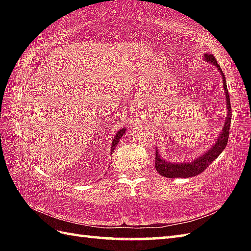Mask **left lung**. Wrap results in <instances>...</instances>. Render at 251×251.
Segmentation results:
<instances>
[{"label": "left lung", "instance_id": "obj_1", "mask_svg": "<svg viewBox=\"0 0 251 251\" xmlns=\"http://www.w3.org/2000/svg\"><path fill=\"white\" fill-rule=\"evenodd\" d=\"M204 59L207 62H211L215 65L218 70L222 74L223 79V89L226 93V108H227V114L226 119L225 121V126L222 127V131L219 138L217 139L215 146L210 148L209 150L205 152L202 155L197 157L196 159L189 163H172L168 161H164L158 153V150H155V168L157 173L166 178H190L194 177V176L200 175L201 173L209 166V165L215 161V159L220 155L222 151L225 150L226 147V143L228 140V134H230V126H231V119H232V106L230 102V95L227 92L226 81L223 74L221 68L218 65L215 56L212 54H205Z\"/></svg>", "mask_w": 251, "mask_h": 251}]
</instances>
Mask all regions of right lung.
Here are the masks:
<instances>
[{"label":"right lung","mask_w":251,"mask_h":251,"mask_svg":"<svg viewBox=\"0 0 251 251\" xmlns=\"http://www.w3.org/2000/svg\"><path fill=\"white\" fill-rule=\"evenodd\" d=\"M125 131H126V129H125V128H122V129H121V130H120L119 132H117V134L115 135L113 141H112V146H111V154H112V152L114 151V149L116 148L117 143L120 142V139H121V138L123 137V135L125 134Z\"/></svg>","instance_id":"obj_1"}]
</instances>
